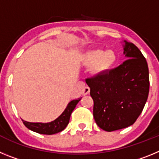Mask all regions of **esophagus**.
<instances>
[{"mask_svg":"<svg viewBox=\"0 0 159 159\" xmlns=\"http://www.w3.org/2000/svg\"><path fill=\"white\" fill-rule=\"evenodd\" d=\"M89 92H90V88H89V87H84V88H83V90H82V95H88V94H89Z\"/></svg>","mask_w":159,"mask_h":159,"instance_id":"34e87169","label":"esophagus"}]
</instances>
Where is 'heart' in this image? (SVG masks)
<instances>
[{
  "label": "heart",
  "instance_id": "b5f03b06",
  "mask_svg": "<svg viewBox=\"0 0 159 159\" xmlns=\"http://www.w3.org/2000/svg\"><path fill=\"white\" fill-rule=\"evenodd\" d=\"M117 61L116 52L112 50L103 52L100 49H95L86 53L84 58V64L88 67L94 66L97 73L107 72L111 69Z\"/></svg>",
  "mask_w": 159,
  "mask_h": 159
}]
</instances>
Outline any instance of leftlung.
Here are the masks:
<instances>
[{"label": "left lung", "mask_w": 159, "mask_h": 159, "mask_svg": "<svg viewBox=\"0 0 159 159\" xmlns=\"http://www.w3.org/2000/svg\"><path fill=\"white\" fill-rule=\"evenodd\" d=\"M124 42L123 53L127 60L111 71L86 79L94 101L95 123L109 132L134 124L148 98L147 60L134 43Z\"/></svg>", "instance_id": "8db88e82"}]
</instances>
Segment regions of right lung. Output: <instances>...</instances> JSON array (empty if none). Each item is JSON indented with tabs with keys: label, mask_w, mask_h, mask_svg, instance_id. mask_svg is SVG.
<instances>
[{
	"label": "right lung",
	"mask_w": 159,
	"mask_h": 159,
	"mask_svg": "<svg viewBox=\"0 0 159 159\" xmlns=\"http://www.w3.org/2000/svg\"><path fill=\"white\" fill-rule=\"evenodd\" d=\"M79 99H74L67 104V107L57 119H55L54 121L48 123H29L27 121H23V123L27 128L29 130L35 131L36 133L42 134H57L58 132L62 131L64 130L66 127L69 123L70 117H71V112L75 109V106L79 102Z\"/></svg>",
	"instance_id": "obj_1"
}]
</instances>
